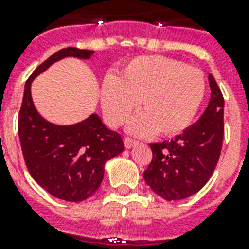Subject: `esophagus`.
<instances>
[{
    "label": "esophagus",
    "mask_w": 249,
    "mask_h": 249,
    "mask_svg": "<svg viewBox=\"0 0 249 249\" xmlns=\"http://www.w3.org/2000/svg\"><path fill=\"white\" fill-rule=\"evenodd\" d=\"M137 144V141L133 140V139H130V137H125L124 139V145L126 146V148H132L133 145H136Z\"/></svg>",
    "instance_id": "34e87169"
}]
</instances>
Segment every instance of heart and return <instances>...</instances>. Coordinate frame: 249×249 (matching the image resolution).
Returning a JSON list of instances; mask_svg holds the SVG:
<instances>
[{"label": "heart", "mask_w": 249, "mask_h": 249, "mask_svg": "<svg viewBox=\"0 0 249 249\" xmlns=\"http://www.w3.org/2000/svg\"><path fill=\"white\" fill-rule=\"evenodd\" d=\"M205 94L203 71L162 56L133 58L117 77L101 85V105L113 126L126 121L137 107L142 113L129 125L136 135L171 136L185 129Z\"/></svg>", "instance_id": "1"}]
</instances>
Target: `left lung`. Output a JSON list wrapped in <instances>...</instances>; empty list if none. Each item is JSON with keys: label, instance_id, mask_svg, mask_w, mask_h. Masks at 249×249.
I'll list each match as a JSON object with an SVG mask.
<instances>
[{"label": "left lung", "instance_id": "1", "mask_svg": "<svg viewBox=\"0 0 249 249\" xmlns=\"http://www.w3.org/2000/svg\"><path fill=\"white\" fill-rule=\"evenodd\" d=\"M211 98L203 116L171 141L151 144V164L144 180L168 201L183 200L207 184L219 161L224 137V97L212 74Z\"/></svg>", "mask_w": 249, "mask_h": 249}]
</instances>
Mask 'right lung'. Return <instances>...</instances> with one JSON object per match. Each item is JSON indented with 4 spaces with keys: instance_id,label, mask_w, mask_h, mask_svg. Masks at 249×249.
<instances>
[{
    "instance_id": "add662e5",
    "label": "right lung",
    "mask_w": 249,
    "mask_h": 249,
    "mask_svg": "<svg viewBox=\"0 0 249 249\" xmlns=\"http://www.w3.org/2000/svg\"><path fill=\"white\" fill-rule=\"evenodd\" d=\"M94 52L65 48L44 61L25 84L18 114V135L28 171L54 197L78 203L96 192L105 162L124 151L121 136L107 128L97 114L74 125H56L35 108L30 85L53 62L65 57L88 60Z\"/></svg>"
}]
</instances>
